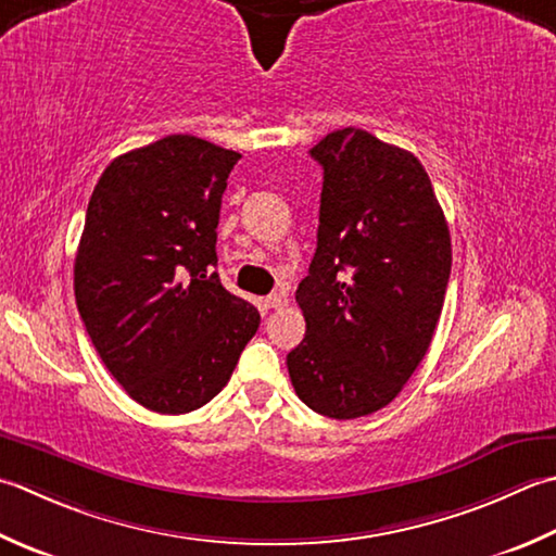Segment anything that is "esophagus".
I'll list each match as a JSON object with an SVG mask.
<instances>
[{
  "label": "esophagus",
  "instance_id": "esophagus-1",
  "mask_svg": "<svg viewBox=\"0 0 556 556\" xmlns=\"http://www.w3.org/2000/svg\"><path fill=\"white\" fill-rule=\"evenodd\" d=\"M267 306H269V308H275V311L287 308V306H289V299H287V293H285V291L269 293V296H267Z\"/></svg>",
  "mask_w": 556,
  "mask_h": 556
}]
</instances>
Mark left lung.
<instances>
[{"label":"left lung","mask_w":556,"mask_h":556,"mask_svg":"<svg viewBox=\"0 0 556 556\" xmlns=\"http://www.w3.org/2000/svg\"><path fill=\"white\" fill-rule=\"evenodd\" d=\"M323 166L320 226L296 289L306 337L287 356L301 402L330 419L390 405L437 330L451 233L419 159L344 127L311 149Z\"/></svg>","instance_id":"left-lung-1"}]
</instances>
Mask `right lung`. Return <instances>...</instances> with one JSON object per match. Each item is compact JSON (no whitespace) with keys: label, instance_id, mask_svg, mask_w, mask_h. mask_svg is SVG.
Segmentation results:
<instances>
[{"label":"right lung","instance_id":"obj_1","mask_svg":"<svg viewBox=\"0 0 556 556\" xmlns=\"http://www.w3.org/2000/svg\"><path fill=\"white\" fill-rule=\"evenodd\" d=\"M241 159L168 135L111 161L86 210L74 296L98 356L161 415L200 409L228 383L260 313L216 275V226Z\"/></svg>","mask_w":556,"mask_h":556}]
</instances>
